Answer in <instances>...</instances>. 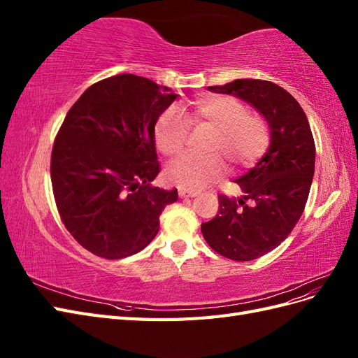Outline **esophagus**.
<instances>
[{"instance_id":"1","label":"esophagus","mask_w":358,"mask_h":358,"mask_svg":"<svg viewBox=\"0 0 358 358\" xmlns=\"http://www.w3.org/2000/svg\"><path fill=\"white\" fill-rule=\"evenodd\" d=\"M199 192L192 191V189H185V188H179V197L180 199H188V197H197Z\"/></svg>"}]
</instances>
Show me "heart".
Segmentation results:
<instances>
[{"label":"heart","mask_w":358,"mask_h":358,"mask_svg":"<svg viewBox=\"0 0 358 358\" xmlns=\"http://www.w3.org/2000/svg\"><path fill=\"white\" fill-rule=\"evenodd\" d=\"M191 119L215 129L208 149L210 155H183L167 167V178L180 188L200 189L222 176L224 164L245 167L262 157L268 146V125L262 116L246 113L245 106L231 96H208L192 106ZM189 122L170 107L155 124V143L162 154L175 157L185 148Z\"/></svg>","instance_id":"obj_1"}]
</instances>
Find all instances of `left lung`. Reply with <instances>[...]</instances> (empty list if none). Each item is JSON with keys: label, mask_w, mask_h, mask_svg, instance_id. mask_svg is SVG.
Masks as SVG:
<instances>
[{"label": "left lung", "mask_w": 358, "mask_h": 358, "mask_svg": "<svg viewBox=\"0 0 358 358\" xmlns=\"http://www.w3.org/2000/svg\"><path fill=\"white\" fill-rule=\"evenodd\" d=\"M208 90L251 104L268 125L266 154L236 179L242 196L220 194L218 213L201 224L213 251L234 262H251L278 248L300 220L315 171V143L300 104L276 83L237 79Z\"/></svg>", "instance_id": "8db88e82"}]
</instances>
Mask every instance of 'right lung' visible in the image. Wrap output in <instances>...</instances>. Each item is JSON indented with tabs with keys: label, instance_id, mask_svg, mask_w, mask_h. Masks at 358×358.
I'll use <instances>...</instances> for the list:
<instances>
[{
	"label": "right lung",
	"instance_id": "right-lung-1",
	"mask_svg": "<svg viewBox=\"0 0 358 358\" xmlns=\"http://www.w3.org/2000/svg\"><path fill=\"white\" fill-rule=\"evenodd\" d=\"M167 86L116 74L73 104L52 149L57 208L70 234L92 254L119 259L146 248L178 189L152 187L159 173L155 124L176 100Z\"/></svg>",
	"mask_w": 358,
	"mask_h": 358
}]
</instances>
